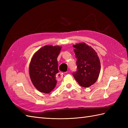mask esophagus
<instances>
[{
    "label": "esophagus",
    "instance_id": "1",
    "mask_svg": "<svg viewBox=\"0 0 128 128\" xmlns=\"http://www.w3.org/2000/svg\"><path fill=\"white\" fill-rule=\"evenodd\" d=\"M62 78V73L59 72L56 75V78L58 81H60Z\"/></svg>",
    "mask_w": 128,
    "mask_h": 128
}]
</instances>
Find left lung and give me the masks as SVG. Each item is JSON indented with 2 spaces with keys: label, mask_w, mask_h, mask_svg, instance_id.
<instances>
[{
  "label": "left lung",
  "mask_w": 128,
  "mask_h": 128,
  "mask_svg": "<svg viewBox=\"0 0 128 128\" xmlns=\"http://www.w3.org/2000/svg\"><path fill=\"white\" fill-rule=\"evenodd\" d=\"M73 47L77 58L78 70L72 75L80 86L88 88L98 78L100 70V58L96 52L85 43H77Z\"/></svg>",
  "instance_id": "obj_1"
}]
</instances>
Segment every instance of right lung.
I'll return each instance as SVG.
<instances>
[{
    "label": "right lung",
    "mask_w": 128,
    "mask_h": 128,
    "mask_svg": "<svg viewBox=\"0 0 128 128\" xmlns=\"http://www.w3.org/2000/svg\"><path fill=\"white\" fill-rule=\"evenodd\" d=\"M62 48L59 46H44L32 57L30 76L34 86L40 92L50 93L56 86V75L59 72L57 58Z\"/></svg>",
    "instance_id": "obj_1"
}]
</instances>
